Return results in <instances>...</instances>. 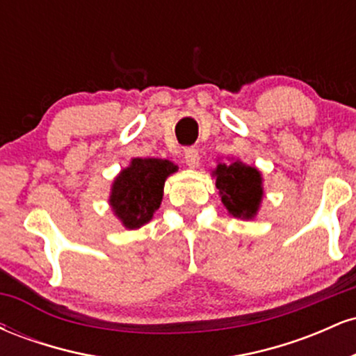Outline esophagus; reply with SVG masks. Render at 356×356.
Returning <instances> with one entry per match:
<instances>
[{"mask_svg": "<svg viewBox=\"0 0 356 356\" xmlns=\"http://www.w3.org/2000/svg\"><path fill=\"white\" fill-rule=\"evenodd\" d=\"M199 161H201V157H199V152L195 149H186V152H184V162H186L187 167H191V169H195V167L199 165Z\"/></svg>", "mask_w": 356, "mask_h": 356, "instance_id": "esophagus-1", "label": "esophagus"}]
</instances>
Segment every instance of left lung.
<instances>
[{
	"instance_id": "left-lung-1",
	"label": "left lung",
	"mask_w": 356,
	"mask_h": 356,
	"mask_svg": "<svg viewBox=\"0 0 356 356\" xmlns=\"http://www.w3.org/2000/svg\"><path fill=\"white\" fill-rule=\"evenodd\" d=\"M212 177H216V187L227 214L241 220L256 218L264 197L263 174L259 169L234 159L227 164L218 162Z\"/></svg>"
}]
</instances>
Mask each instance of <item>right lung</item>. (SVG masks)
Masks as SVG:
<instances>
[{
	"mask_svg": "<svg viewBox=\"0 0 356 356\" xmlns=\"http://www.w3.org/2000/svg\"><path fill=\"white\" fill-rule=\"evenodd\" d=\"M179 167L167 159L136 157L122 169L110 186L108 204L125 229L145 226L161 207L165 179Z\"/></svg>",
	"mask_w": 356,
	"mask_h": 356,
	"instance_id": "add662e5",
	"label": "right lung"
}]
</instances>
